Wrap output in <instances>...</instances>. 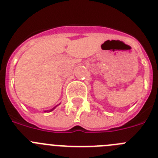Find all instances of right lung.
<instances>
[{
  "label": "right lung",
  "instance_id": "add662e5",
  "mask_svg": "<svg viewBox=\"0 0 158 158\" xmlns=\"http://www.w3.org/2000/svg\"><path fill=\"white\" fill-rule=\"evenodd\" d=\"M56 107H57V106H56ZM54 107V108H52V109H51V110H50V111H53V110H54V108H55V107Z\"/></svg>",
  "mask_w": 158,
  "mask_h": 158
}]
</instances>
